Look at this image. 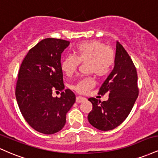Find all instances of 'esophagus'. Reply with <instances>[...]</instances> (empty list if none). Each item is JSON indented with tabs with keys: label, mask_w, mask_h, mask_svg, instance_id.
<instances>
[{
	"label": "esophagus",
	"mask_w": 158,
	"mask_h": 158,
	"mask_svg": "<svg viewBox=\"0 0 158 158\" xmlns=\"http://www.w3.org/2000/svg\"><path fill=\"white\" fill-rule=\"evenodd\" d=\"M85 100H86V99H85V97H77V98H76V102H77V103L82 102Z\"/></svg>",
	"instance_id": "34e87169"
}]
</instances>
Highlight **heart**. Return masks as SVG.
<instances>
[{
	"label": "heart",
	"instance_id": "b5f03b06",
	"mask_svg": "<svg viewBox=\"0 0 158 158\" xmlns=\"http://www.w3.org/2000/svg\"><path fill=\"white\" fill-rule=\"evenodd\" d=\"M76 56L67 55L62 59L61 68L67 76H71L79 68L80 62L87 63L88 72L97 77H103L110 73L114 63L112 50L98 40H90L79 43L76 47ZM95 85L91 77L79 79L73 85V89L78 93L85 94Z\"/></svg>",
	"mask_w": 158,
	"mask_h": 158
}]
</instances>
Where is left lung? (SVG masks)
I'll return each instance as SVG.
<instances>
[{"label":"left lung","mask_w":158,"mask_h":158,"mask_svg":"<svg viewBox=\"0 0 158 158\" xmlns=\"http://www.w3.org/2000/svg\"><path fill=\"white\" fill-rule=\"evenodd\" d=\"M114 68L99 88V94L108 93V99L101 102L91 97L93 105L88 114L90 124L101 131H109L127 118L139 94L137 70L131 57L117 41Z\"/></svg>","instance_id":"left-lung-1"}]
</instances>
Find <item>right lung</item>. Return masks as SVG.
<instances>
[{
  "mask_svg": "<svg viewBox=\"0 0 158 158\" xmlns=\"http://www.w3.org/2000/svg\"><path fill=\"white\" fill-rule=\"evenodd\" d=\"M70 41L48 38L29 50L20 67L15 97L25 120L35 131L52 135L62 129L66 114L75 103L70 89L59 98L52 91L64 89L61 56Z\"/></svg>",
  "mask_w": 158,
  "mask_h": 158,
  "instance_id": "obj_1",
  "label": "right lung"
}]
</instances>
